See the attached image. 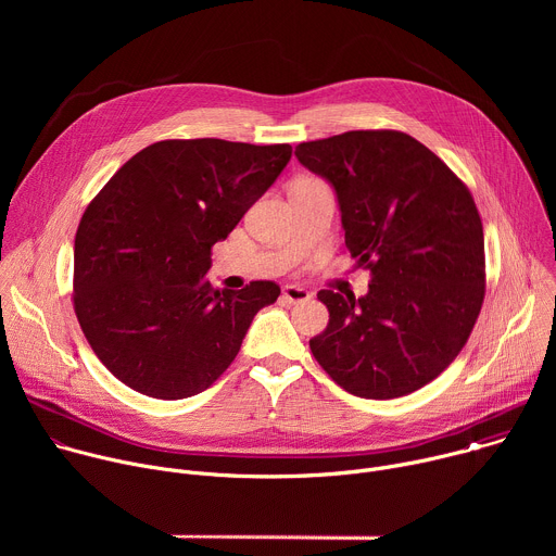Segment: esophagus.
I'll list each match as a JSON object with an SVG mask.
<instances>
[{
	"instance_id": "esophagus-1",
	"label": "esophagus",
	"mask_w": 556,
	"mask_h": 556,
	"mask_svg": "<svg viewBox=\"0 0 556 556\" xmlns=\"http://www.w3.org/2000/svg\"><path fill=\"white\" fill-rule=\"evenodd\" d=\"M281 296H283V301H288V303H303V301L312 299V292H309V290H305V288H301V286L290 283V286H286V288H283Z\"/></svg>"
}]
</instances>
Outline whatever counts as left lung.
<instances>
[{"label":"left lung","mask_w":556,"mask_h":556,"mask_svg":"<svg viewBox=\"0 0 556 556\" xmlns=\"http://www.w3.org/2000/svg\"><path fill=\"white\" fill-rule=\"evenodd\" d=\"M299 163L339 200L345 247L369 292L321 290L330 324L309 350L358 399L389 401L438 378L466 345L484 292V228L466 185L409 134L301 142Z\"/></svg>","instance_id":"8db88e82"}]
</instances>
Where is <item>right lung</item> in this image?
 Segmentation results:
<instances>
[{
	"instance_id": "add662e5",
	"label": "right lung",
	"mask_w": 556,
	"mask_h": 556,
	"mask_svg": "<svg viewBox=\"0 0 556 556\" xmlns=\"http://www.w3.org/2000/svg\"><path fill=\"white\" fill-rule=\"evenodd\" d=\"M290 144L219 138L144 147L88 204L74 237V312L99 361L161 401L208 389L279 286L208 283L211 249L270 189Z\"/></svg>"
}]
</instances>
